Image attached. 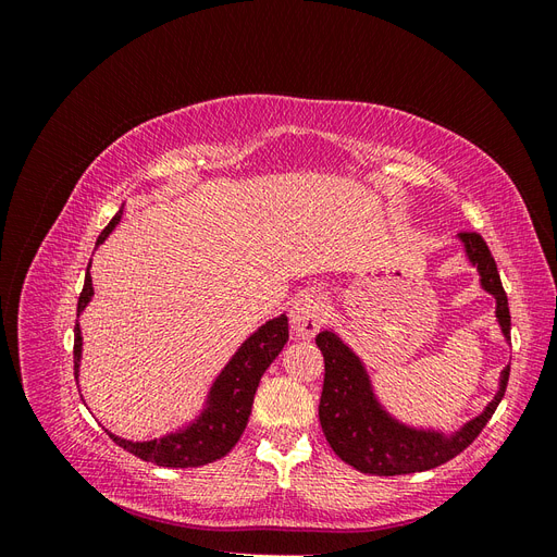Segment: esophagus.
<instances>
[{
    "label": "esophagus",
    "instance_id": "esophagus-1",
    "mask_svg": "<svg viewBox=\"0 0 557 557\" xmlns=\"http://www.w3.org/2000/svg\"><path fill=\"white\" fill-rule=\"evenodd\" d=\"M325 305L327 297L318 290H307L297 295L290 307L293 332L301 336V339H311V336L325 325Z\"/></svg>",
    "mask_w": 557,
    "mask_h": 557
}]
</instances>
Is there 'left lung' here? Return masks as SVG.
<instances>
[{"label":"left lung","mask_w":557,"mask_h":557,"mask_svg":"<svg viewBox=\"0 0 557 557\" xmlns=\"http://www.w3.org/2000/svg\"><path fill=\"white\" fill-rule=\"evenodd\" d=\"M460 239L467 246L469 260L479 267L481 285L495 295L502 332L511 339L509 299L502 288L491 248L479 232H460ZM315 344L325 358V381L318 404L320 428H323L332 450L346 465L360 469L362 474H413V471H428L453 460L476 440L507 393L509 367L502 372L499 393L487 404V409L446 440L442 434L418 432L395 423L376 404L360 360L352 356L348 346L336 339V334L320 332Z\"/></svg>","instance_id":"1"}]
</instances>
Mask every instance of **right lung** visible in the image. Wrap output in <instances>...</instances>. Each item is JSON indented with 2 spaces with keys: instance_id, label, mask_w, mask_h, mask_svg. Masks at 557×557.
Returning a JSON list of instances; mask_svg holds the SVG:
<instances>
[{
  "instance_id": "1",
  "label": "right lung",
  "mask_w": 557,
  "mask_h": 557,
  "mask_svg": "<svg viewBox=\"0 0 557 557\" xmlns=\"http://www.w3.org/2000/svg\"><path fill=\"white\" fill-rule=\"evenodd\" d=\"M117 211L111 223L99 234L97 244H102L109 232L121 221ZM92 297V278H90V264L86 283L78 297V313L88 307ZM285 342H288V318L281 315L269 320L256 334L248 336V342L237 350V356L230 360V364L223 369V374L218 376L209 409L199 416L197 423H193L188 430L166 434L162 440L153 442H127L117 440L115 434L107 432L111 440L125 448L127 453L137 455V458L153 462L160 467H199L209 465L213 460H221L239 442V436L246 430L248 416L252 409V397H256L258 383L267 367L276 360L278 352L283 350ZM78 360H81V330L78 323L74 327V374H78Z\"/></svg>"
}]
</instances>
